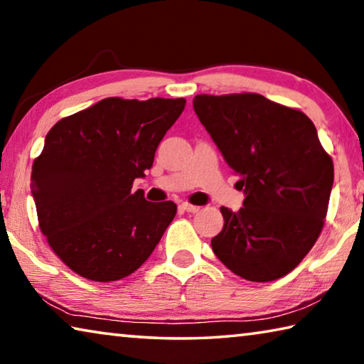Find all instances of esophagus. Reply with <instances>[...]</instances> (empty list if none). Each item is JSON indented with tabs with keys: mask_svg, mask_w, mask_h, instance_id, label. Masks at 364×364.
Wrapping results in <instances>:
<instances>
[{
	"mask_svg": "<svg viewBox=\"0 0 364 364\" xmlns=\"http://www.w3.org/2000/svg\"><path fill=\"white\" fill-rule=\"evenodd\" d=\"M181 208H183V210L189 212V213H196V212H199V210H200V207L193 205V204H188V202H183V204H181Z\"/></svg>",
	"mask_w": 364,
	"mask_h": 364,
	"instance_id": "obj_1",
	"label": "esophagus"
}]
</instances>
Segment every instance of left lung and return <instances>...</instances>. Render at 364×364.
<instances>
[{"label": "left lung", "mask_w": 364, "mask_h": 364, "mask_svg": "<svg viewBox=\"0 0 364 364\" xmlns=\"http://www.w3.org/2000/svg\"><path fill=\"white\" fill-rule=\"evenodd\" d=\"M194 112L234 173L245 199L221 207L215 255L254 282L282 278L315 245L328 213L334 165L308 117L262 95H197Z\"/></svg>", "instance_id": "left-lung-1"}]
</instances>
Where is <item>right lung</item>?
I'll list each match as a JSON object with an SVG mask.
<instances>
[{"label":"right lung","instance_id":"1","mask_svg":"<svg viewBox=\"0 0 364 364\" xmlns=\"http://www.w3.org/2000/svg\"><path fill=\"white\" fill-rule=\"evenodd\" d=\"M186 101L107 97L59 120L32 167L40 230L67 267L86 279L130 276L176 215L171 200L147 202L144 178L157 146Z\"/></svg>","mask_w":364,"mask_h":364}]
</instances>
